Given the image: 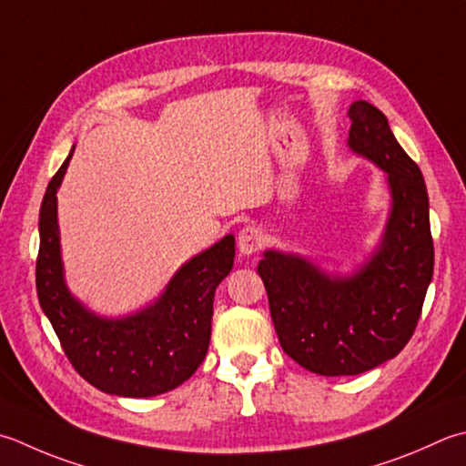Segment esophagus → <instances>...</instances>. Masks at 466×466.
<instances>
[{
  "label": "esophagus",
  "instance_id": "obj_1",
  "mask_svg": "<svg viewBox=\"0 0 466 466\" xmlns=\"http://www.w3.org/2000/svg\"><path fill=\"white\" fill-rule=\"evenodd\" d=\"M264 236L262 230L257 226H246L238 234V250L244 257H250V254H257L262 248Z\"/></svg>",
  "mask_w": 466,
  "mask_h": 466
}]
</instances>
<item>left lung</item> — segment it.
Listing matches in <instances>:
<instances>
[{
	"instance_id": "8db88e82",
	"label": "left lung",
	"mask_w": 466,
	"mask_h": 466,
	"mask_svg": "<svg viewBox=\"0 0 466 466\" xmlns=\"http://www.w3.org/2000/svg\"><path fill=\"white\" fill-rule=\"evenodd\" d=\"M350 149L386 173L381 240L353 275H329L295 252L264 250L258 275L280 348L319 376H358L396 358L412 337L432 280L434 246L420 167L368 100L348 111Z\"/></svg>"
}]
</instances>
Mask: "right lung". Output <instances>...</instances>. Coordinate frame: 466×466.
I'll return each instance as SVG.
<instances>
[{
  "label": "right lung",
  "instance_id": "obj_1",
  "mask_svg": "<svg viewBox=\"0 0 466 466\" xmlns=\"http://www.w3.org/2000/svg\"><path fill=\"white\" fill-rule=\"evenodd\" d=\"M66 161L46 189L40 208L35 289L44 315L72 366L105 394L151 398L184 384L204 361L212 335L214 293L230 275L234 236L187 260L155 303L125 317H103L80 303L64 280L56 191Z\"/></svg>",
  "mask_w": 466,
  "mask_h": 466
}]
</instances>
